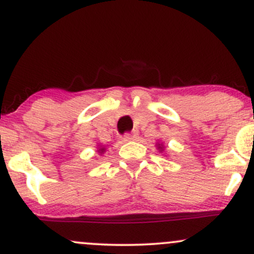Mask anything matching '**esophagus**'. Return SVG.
<instances>
[{
    "instance_id": "obj_1",
    "label": "esophagus",
    "mask_w": 254,
    "mask_h": 254,
    "mask_svg": "<svg viewBox=\"0 0 254 254\" xmlns=\"http://www.w3.org/2000/svg\"><path fill=\"white\" fill-rule=\"evenodd\" d=\"M137 137V133L135 131L132 132H125L123 135V141H130V139H135Z\"/></svg>"
}]
</instances>
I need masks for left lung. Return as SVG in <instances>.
I'll return each mask as SVG.
<instances>
[{"instance_id":"obj_1","label":"left lung","mask_w":254,"mask_h":254,"mask_svg":"<svg viewBox=\"0 0 254 254\" xmlns=\"http://www.w3.org/2000/svg\"><path fill=\"white\" fill-rule=\"evenodd\" d=\"M160 148H161V147H160Z\"/></svg>"}]
</instances>
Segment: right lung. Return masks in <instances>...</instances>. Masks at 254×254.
I'll return each instance as SVG.
<instances>
[{
    "label": "right lung",
    "instance_id": "1",
    "mask_svg": "<svg viewBox=\"0 0 254 254\" xmlns=\"http://www.w3.org/2000/svg\"><path fill=\"white\" fill-rule=\"evenodd\" d=\"M104 148H100V149H99V153H101V154H103L104 153Z\"/></svg>",
    "mask_w": 254,
    "mask_h": 254
}]
</instances>
